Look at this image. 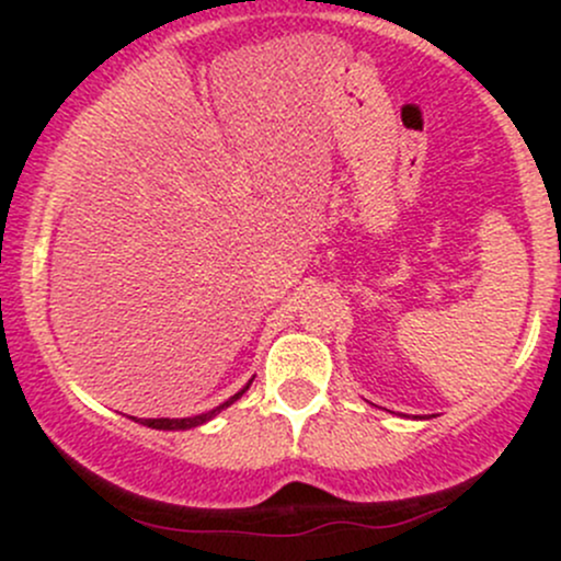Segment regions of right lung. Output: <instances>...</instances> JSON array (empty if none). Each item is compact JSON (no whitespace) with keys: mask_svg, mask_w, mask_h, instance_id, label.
<instances>
[{"mask_svg":"<svg viewBox=\"0 0 561 561\" xmlns=\"http://www.w3.org/2000/svg\"><path fill=\"white\" fill-rule=\"evenodd\" d=\"M250 382H253V379H250ZM250 382L244 385V388H242L240 392H234V396H231L229 401H224L221 405H216V409L205 411V414H197V416H184V420H134V422L145 424V427H152V430H190V427H199V424H205V422L214 420V416L218 414V411H224V409H227V405L234 403L237 398H242V392L250 388Z\"/></svg>","mask_w":561,"mask_h":561,"instance_id":"1","label":"right lung"}]
</instances>
